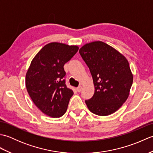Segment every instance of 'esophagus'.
<instances>
[{"mask_svg": "<svg viewBox=\"0 0 153 153\" xmlns=\"http://www.w3.org/2000/svg\"><path fill=\"white\" fill-rule=\"evenodd\" d=\"M82 87L81 86V85H79L78 87H77L76 88V90H77V91L78 92V93H79L81 91H82Z\"/></svg>", "mask_w": 153, "mask_h": 153, "instance_id": "esophagus-1", "label": "esophagus"}]
</instances>
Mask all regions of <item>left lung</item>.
<instances>
[{
  "instance_id": "obj_1",
  "label": "left lung",
  "mask_w": 153,
  "mask_h": 153,
  "mask_svg": "<svg viewBox=\"0 0 153 153\" xmlns=\"http://www.w3.org/2000/svg\"><path fill=\"white\" fill-rule=\"evenodd\" d=\"M79 53L89 67L95 93L85 100L89 110L99 116L115 112L128 99L133 74L124 56L102 41L85 44Z\"/></svg>"
}]
</instances>
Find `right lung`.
Wrapping results in <instances>:
<instances>
[{
    "label": "right lung",
    "instance_id": "add662e5",
    "mask_svg": "<svg viewBox=\"0 0 153 153\" xmlns=\"http://www.w3.org/2000/svg\"><path fill=\"white\" fill-rule=\"evenodd\" d=\"M79 49L74 45L51 43L35 55L25 76V85L37 108L52 118L63 116L74 95L64 77V65Z\"/></svg>",
    "mask_w": 153,
    "mask_h": 153
}]
</instances>
